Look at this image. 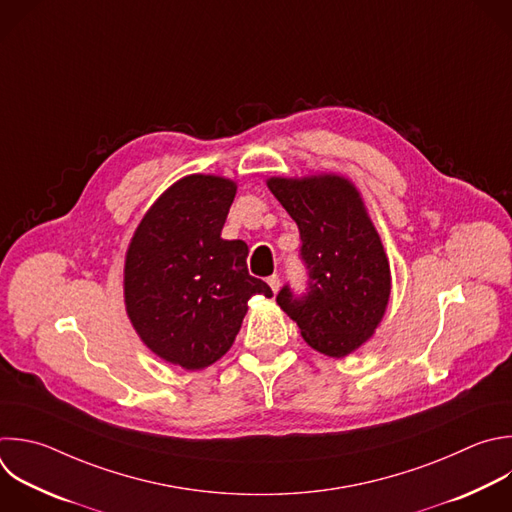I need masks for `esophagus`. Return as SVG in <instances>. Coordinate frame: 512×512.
<instances>
[{
	"label": "esophagus",
	"mask_w": 512,
	"mask_h": 512,
	"mask_svg": "<svg viewBox=\"0 0 512 512\" xmlns=\"http://www.w3.org/2000/svg\"><path fill=\"white\" fill-rule=\"evenodd\" d=\"M267 283H269V287L273 289V293H277V291H279V287H281V279H279V275H271V277H267Z\"/></svg>",
	"instance_id": "obj_1"
}]
</instances>
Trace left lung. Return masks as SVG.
<instances>
[{
	"instance_id": "8db88e82",
	"label": "left lung",
	"mask_w": 512,
	"mask_h": 512,
	"mask_svg": "<svg viewBox=\"0 0 512 512\" xmlns=\"http://www.w3.org/2000/svg\"><path fill=\"white\" fill-rule=\"evenodd\" d=\"M269 191L301 235L309 291L285 285L279 307L299 325L315 352L346 358L376 333L392 291L390 261L356 185L335 173L271 177Z\"/></svg>"
}]
</instances>
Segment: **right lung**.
<instances>
[{"instance_id": "right-lung-1", "label": "right lung", "mask_w": 512, "mask_h": 512, "mask_svg": "<svg viewBox=\"0 0 512 512\" xmlns=\"http://www.w3.org/2000/svg\"><path fill=\"white\" fill-rule=\"evenodd\" d=\"M237 183L189 175L138 223L124 259V305L142 344L160 360L203 370L233 346L247 301L271 287L249 275L245 241L221 237Z\"/></svg>"}]
</instances>
